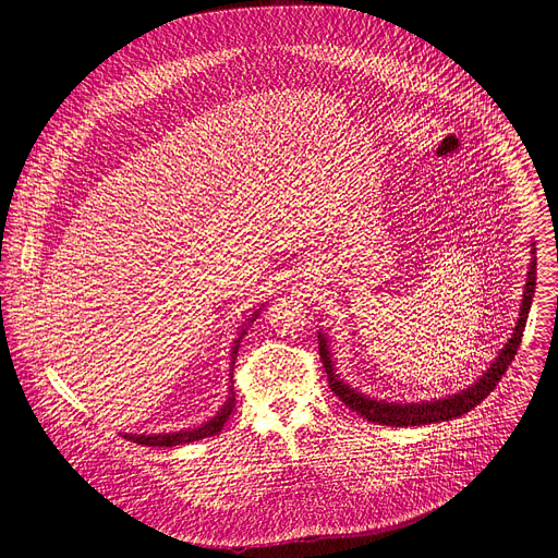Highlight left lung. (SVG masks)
I'll list each match as a JSON object with an SVG mask.
<instances>
[{
  "mask_svg": "<svg viewBox=\"0 0 558 558\" xmlns=\"http://www.w3.org/2000/svg\"><path fill=\"white\" fill-rule=\"evenodd\" d=\"M532 254H534V250H532ZM534 287H536V258L532 256V265H530V271H527V282H525V291H523V304H521V313H519L521 317H519L512 338L508 340V344L504 347L499 357L493 362V366L486 371V375L476 379L474 386L461 390L459 395L446 397V400H437V402H422V404H395V402L388 404V402H381V400L379 402L371 400V397L353 390L349 384H344L333 373V362H331V355H329V349H327V340L320 333V336H317V338H320V360L325 364L329 386L351 411H355L357 415L366 417L368 422L381 424V426H422V424L448 422L452 417H459V415L472 411L476 404H482L486 397L495 390V386L501 381L508 366L512 364V360L519 351L521 338H523L525 323H527Z\"/></svg>",
  "mask_w": 558,
  "mask_h": 558,
  "instance_id": "obj_1",
  "label": "left lung"
}]
</instances>
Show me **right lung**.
<instances>
[{"label":"right lung","instance_id":"add662e5","mask_svg":"<svg viewBox=\"0 0 558 558\" xmlns=\"http://www.w3.org/2000/svg\"><path fill=\"white\" fill-rule=\"evenodd\" d=\"M254 323V320H252ZM245 331L238 336V340L233 342V349H231V371H233V362H235V355H238V347H241V340H243ZM233 373H229V381H231ZM235 409V392H233V381L229 386V397L225 407L216 413V417H211L207 424L198 426V428H187V430H179V433H166V435H130L125 433L123 437L134 441V444H141V446H163V448H172V446H181V444H190V441H198V439H205V437H214L222 430L225 422L229 420L231 411Z\"/></svg>","mask_w":558,"mask_h":558}]
</instances>
